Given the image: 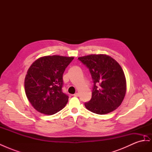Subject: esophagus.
<instances>
[{"label":"esophagus","mask_w":152,"mask_h":152,"mask_svg":"<svg viewBox=\"0 0 152 152\" xmlns=\"http://www.w3.org/2000/svg\"><path fill=\"white\" fill-rule=\"evenodd\" d=\"M79 94L77 93L73 94V96H75V97H79Z\"/></svg>","instance_id":"esophagus-1"}]
</instances>
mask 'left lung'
<instances>
[{
	"label": "left lung",
	"instance_id": "8db88e82",
	"mask_svg": "<svg viewBox=\"0 0 152 152\" xmlns=\"http://www.w3.org/2000/svg\"><path fill=\"white\" fill-rule=\"evenodd\" d=\"M78 59L89 68L94 83L92 98L85 103L86 108L99 115L116 110L126 93V80L121 65L106 54H91Z\"/></svg>",
	"mask_w": 152,
	"mask_h": 152
}]
</instances>
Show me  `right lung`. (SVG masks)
Wrapping results in <instances>:
<instances>
[{"label": "right lung", "mask_w": 152, "mask_h": 152, "mask_svg": "<svg viewBox=\"0 0 152 152\" xmlns=\"http://www.w3.org/2000/svg\"><path fill=\"white\" fill-rule=\"evenodd\" d=\"M73 57L58 55L37 59L28 68L25 91L30 103L40 113L53 115L65 107L68 96L63 93V75Z\"/></svg>", "instance_id": "obj_1"}]
</instances>
